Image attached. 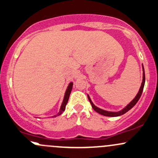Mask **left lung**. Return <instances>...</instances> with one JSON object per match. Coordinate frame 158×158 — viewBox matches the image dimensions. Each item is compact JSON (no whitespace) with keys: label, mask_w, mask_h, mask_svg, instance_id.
<instances>
[{"label":"left lung","mask_w":158,"mask_h":158,"mask_svg":"<svg viewBox=\"0 0 158 158\" xmlns=\"http://www.w3.org/2000/svg\"><path fill=\"white\" fill-rule=\"evenodd\" d=\"M142 70H143V77H142V84H141V86L139 88V90L138 93H137V95L135 96V97L134 98V99L132 100L131 102H130V103H129L127 106L125 107V108H123V109L120 110L119 111H117V112H114V111H105V110L103 109H101V108H98V107H96L95 106L94 104L93 103V102L91 101L90 98H89V95H87L88 96V99H89V102H90L91 106H92V108L94 109V111H96V112L102 115H104V116H107V117H118V116H120V115L123 114H125L127 111H129V110L131 109L133 107L135 106V104L137 103V102L139 101V98L141 97V95H142V91H143V88H144V86H145V70H144V67L143 65H142Z\"/></svg>","instance_id":"left-lung-1"}]
</instances>
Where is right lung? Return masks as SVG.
I'll use <instances>...</instances> for the list:
<instances>
[{"instance_id":"add662e5","label":"right lung","mask_w":158,"mask_h":158,"mask_svg":"<svg viewBox=\"0 0 158 158\" xmlns=\"http://www.w3.org/2000/svg\"><path fill=\"white\" fill-rule=\"evenodd\" d=\"M72 86H73V82L69 83V86H68L67 89H66V91H65V96H64L63 101H62V105H61L60 109H59V113L57 114L54 115V116H53L54 118H55V117L59 116V115H60L61 114H62V112H63V111H65V106H66V105H67L68 101H69V96H70L71 92H72Z\"/></svg>"}]
</instances>
